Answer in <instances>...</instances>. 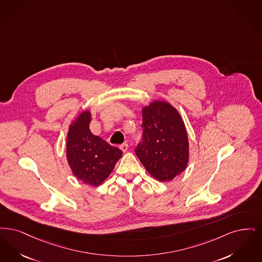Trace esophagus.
<instances>
[{"mask_svg":"<svg viewBox=\"0 0 262 262\" xmlns=\"http://www.w3.org/2000/svg\"><path fill=\"white\" fill-rule=\"evenodd\" d=\"M119 148H120V149H121L122 151H124V152H125V151H127V149H128V148H129V147H128V144H126V143H124V144L120 145V146H119Z\"/></svg>","mask_w":262,"mask_h":262,"instance_id":"esophagus-1","label":"esophagus"}]
</instances>
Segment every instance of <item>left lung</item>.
Segmentation results:
<instances>
[{"label": "left lung", "instance_id": "8db88e82", "mask_svg": "<svg viewBox=\"0 0 262 262\" xmlns=\"http://www.w3.org/2000/svg\"><path fill=\"white\" fill-rule=\"evenodd\" d=\"M143 139L137 157L148 173L160 182L173 180L186 169L189 141L178 111L164 101H154L142 110Z\"/></svg>", "mask_w": 262, "mask_h": 262}]
</instances>
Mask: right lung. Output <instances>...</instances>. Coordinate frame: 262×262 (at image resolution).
<instances>
[{
  "label": "right lung",
  "instance_id": "1",
  "mask_svg": "<svg viewBox=\"0 0 262 262\" xmlns=\"http://www.w3.org/2000/svg\"><path fill=\"white\" fill-rule=\"evenodd\" d=\"M90 122L91 113L84 111L69 125L67 159L77 179L98 187L113 172L122 150L94 135L89 128Z\"/></svg>",
  "mask_w": 262,
  "mask_h": 262
}]
</instances>
